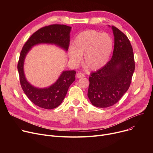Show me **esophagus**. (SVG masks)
I'll use <instances>...</instances> for the list:
<instances>
[{"instance_id":"esophagus-1","label":"esophagus","mask_w":153,"mask_h":153,"mask_svg":"<svg viewBox=\"0 0 153 153\" xmlns=\"http://www.w3.org/2000/svg\"><path fill=\"white\" fill-rule=\"evenodd\" d=\"M76 77L77 78H82V77H84L85 76L83 73H81V72H78L77 75H76Z\"/></svg>"}]
</instances>
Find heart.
Masks as SVG:
<instances>
[{"mask_svg": "<svg viewBox=\"0 0 153 153\" xmlns=\"http://www.w3.org/2000/svg\"><path fill=\"white\" fill-rule=\"evenodd\" d=\"M113 40L107 33L95 30L81 32L75 38L73 47L68 54L71 61L77 64L84 55V63L91 70L96 71L105 65L113 49Z\"/></svg>", "mask_w": 153, "mask_h": 153, "instance_id": "heart-1", "label": "heart"}]
</instances>
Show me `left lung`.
<instances>
[{
	"mask_svg": "<svg viewBox=\"0 0 153 153\" xmlns=\"http://www.w3.org/2000/svg\"><path fill=\"white\" fill-rule=\"evenodd\" d=\"M115 44L111 59L92 72L87 96L93 105L106 108L115 104L129 89L135 68L134 54L128 37L111 26Z\"/></svg>",
	"mask_w": 153,
	"mask_h": 153,
	"instance_id": "1",
	"label": "left lung"
}]
</instances>
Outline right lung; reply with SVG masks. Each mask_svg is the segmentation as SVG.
I'll return each mask as SVG.
<instances>
[{"label":"right lung","mask_w":153,"mask_h":153,"mask_svg":"<svg viewBox=\"0 0 153 153\" xmlns=\"http://www.w3.org/2000/svg\"><path fill=\"white\" fill-rule=\"evenodd\" d=\"M71 30V27L59 24L42 27L28 38L22 48L17 65L20 85L28 98L39 107L49 110L58 107L65 97L69 86L75 81L76 71H64L51 86L38 89L27 81L23 72L24 59L31 47L39 43L55 44L67 51L69 45Z\"/></svg>","instance_id":"right-lung-1"}]
</instances>
